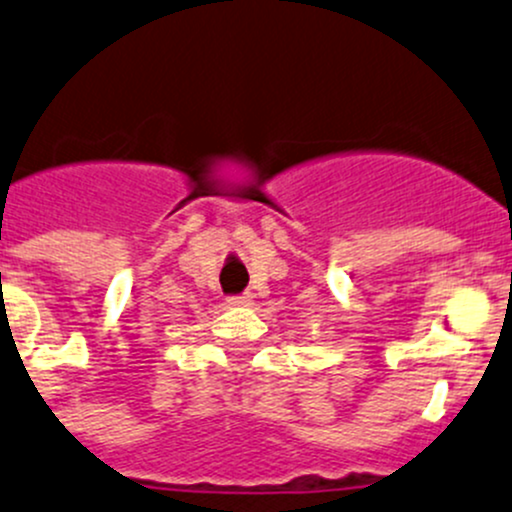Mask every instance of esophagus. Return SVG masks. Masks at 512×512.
<instances>
[{
	"instance_id": "obj_1",
	"label": "esophagus",
	"mask_w": 512,
	"mask_h": 512,
	"mask_svg": "<svg viewBox=\"0 0 512 512\" xmlns=\"http://www.w3.org/2000/svg\"><path fill=\"white\" fill-rule=\"evenodd\" d=\"M229 305H249L251 295L249 293H239V295H229Z\"/></svg>"
}]
</instances>
